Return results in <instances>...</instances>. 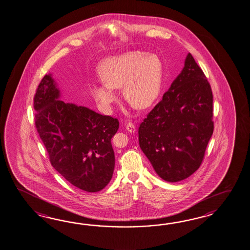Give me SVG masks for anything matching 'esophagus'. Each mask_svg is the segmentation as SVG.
I'll use <instances>...</instances> for the list:
<instances>
[{"instance_id":"esophagus-1","label":"esophagus","mask_w":250,"mask_h":250,"mask_svg":"<svg viewBox=\"0 0 250 250\" xmlns=\"http://www.w3.org/2000/svg\"><path fill=\"white\" fill-rule=\"evenodd\" d=\"M125 128H126V130H127L128 132H130V133H134V131H135V126H134V123H127V124L125 125Z\"/></svg>"}]
</instances>
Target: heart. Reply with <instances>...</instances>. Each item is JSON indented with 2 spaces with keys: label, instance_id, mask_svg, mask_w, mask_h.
<instances>
[{
  "label": "heart",
  "instance_id": "b5f03b06",
  "mask_svg": "<svg viewBox=\"0 0 250 250\" xmlns=\"http://www.w3.org/2000/svg\"><path fill=\"white\" fill-rule=\"evenodd\" d=\"M99 75L103 82L93 83L90 91L104 111H112L117 101L115 89L122 86L125 98L139 108H147L161 91L163 63L154 54L133 50L103 61Z\"/></svg>",
  "mask_w": 250,
  "mask_h": 250
}]
</instances>
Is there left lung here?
<instances>
[{
    "label": "left lung",
    "instance_id": "8db88e82",
    "mask_svg": "<svg viewBox=\"0 0 250 250\" xmlns=\"http://www.w3.org/2000/svg\"><path fill=\"white\" fill-rule=\"evenodd\" d=\"M212 117L211 87L189 53L183 71L138 129L141 149L163 180L176 183L200 168L213 134Z\"/></svg>",
    "mask_w": 250,
    "mask_h": 250
}]
</instances>
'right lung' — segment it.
<instances>
[{
	"label": "right lung",
	"mask_w": 250,
	"mask_h": 250,
	"mask_svg": "<svg viewBox=\"0 0 250 250\" xmlns=\"http://www.w3.org/2000/svg\"><path fill=\"white\" fill-rule=\"evenodd\" d=\"M33 101L37 132L51 165L79 189H104L115 169L111 139L119 128L118 119L60 100L50 75L38 85Z\"/></svg>",
	"instance_id": "add662e5"
}]
</instances>
